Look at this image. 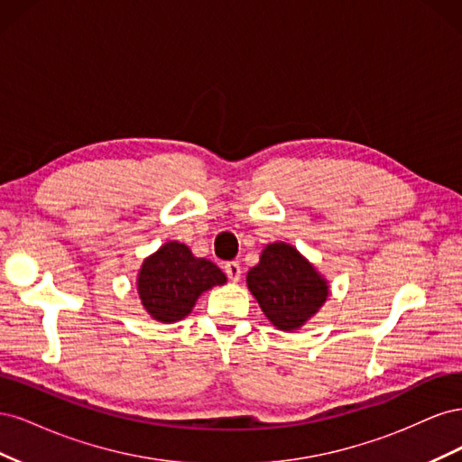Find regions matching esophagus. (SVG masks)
Here are the masks:
<instances>
[{
  "instance_id": "34e87169",
  "label": "esophagus",
  "mask_w": 462,
  "mask_h": 462,
  "mask_svg": "<svg viewBox=\"0 0 462 462\" xmlns=\"http://www.w3.org/2000/svg\"><path fill=\"white\" fill-rule=\"evenodd\" d=\"M226 273H227V277L231 279L233 283H236L241 279V265L236 263V262H227L226 263Z\"/></svg>"
}]
</instances>
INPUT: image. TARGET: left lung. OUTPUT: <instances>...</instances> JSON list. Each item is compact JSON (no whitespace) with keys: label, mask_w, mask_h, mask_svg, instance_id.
Returning <instances> with one entry per match:
<instances>
[{"label":"left lung","mask_w":462,"mask_h":462,"mask_svg":"<svg viewBox=\"0 0 462 462\" xmlns=\"http://www.w3.org/2000/svg\"><path fill=\"white\" fill-rule=\"evenodd\" d=\"M246 287L263 316L282 331L300 329L329 297L328 279L283 241L263 246L260 262L246 273Z\"/></svg>","instance_id":"8db88e82"}]
</instances>
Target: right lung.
I'll return each mask as SVG.
<instances>
[{"label":"right lung","instance_id":"1","mask_svg":"<svg viewBox=\"0 0 462 462\" xmlns=\"http://www.w3.org/2000/svg\"><path fill=\"white\" fill-rule=\"evenodd\" d=\"M227 283L214 262L197 258L179 241H167L144 258L136 275V292L148 316L162 324L189 316L202 292Z\"/></svg>","mask_w":462,"mask_h":462}]
</instances>
